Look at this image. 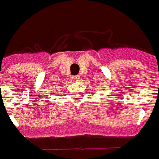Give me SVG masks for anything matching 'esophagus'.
<instances>
[{"label":"esophagus","instance_id":"34e87169","mask_svg":"<svg viewBox=\"0 0 159 159\" xmlns=\"http://www.w3.org/2000/svg\"><path fill=\"white\" fill-rule=\"evenodd\" d=\"M79 76H73V79H74V81H76V82H77L78 80H79Z\"/></svg>","mask_w":159,"mask_h":159}]
</instances>
